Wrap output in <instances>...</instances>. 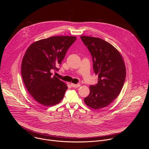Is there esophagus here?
Wrapping results in <instances>:
<instances>
[{
	"mask_svg": "<svg viewBox=\"0 0 149 149\" xmlns=\"http://www.w3.org/2000/svg\"><path fill=\"white\" fill-rule=\"evenodd\" d=\"M71 86L74 87V88H78V87H79L81 86V84H73V83H71Z\"/></svg>",
	"mask_w": 149,
	"mask_h": 149,
	"instance_id": "esophagus-1",
	"label": "esophagus"
}]
</instances>
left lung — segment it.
I'll list each match as a JSON object with an SVG mask.
<instances>
[{"label":"left lung","mask_w":149,"mask_h":149,"mask_svg":"<svg viewBox=\"0 0 149 149\" xmlns=\"http://www.w3.org/2000/svg\"><path fill=\"white\" fill-rule=\"evenodd\" d=\"M90 51L98 83L90 87V93L84 98L88 107L101 109L109 105L120 93L125 81L126 70L120 52L111 44L96 37L81 36Z\"/></svg>","instance_id":"1"}]
</instances>
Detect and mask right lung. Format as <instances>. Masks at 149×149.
Instances as JSON below:
<instances>
[{
	"label": "right lung",
	"instance_id": "right-lung-1",
	"mask_svg": "<svg viewBox=\"0 0 149 149\" xmlns=\"http://www.w3.org/2000/svg\"><path fill=\"white\" fill-rule=\"evenodd\" d=\"M75 36H55L36 41L28 48L23 57L21 73L25 86L38 103L50 107L61 101L68 89L67 84L52 70H58Z\"/></svg>",
	"mask_w": 149,
	"mask_h": 149
}]
</instances>
